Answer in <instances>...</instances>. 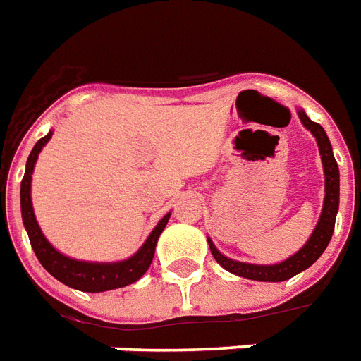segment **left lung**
Segmentation results:
<instances>
[{"label":"left lung","mask_w":361,"mask_h":361,"mask_svg":"<svg viewBox=\"0 0 361 361\" xmlns=\"http://www.w3.org/2000/svg\"><path fill=\"white\" fill-rule=\"evenodd\" d=\"M298 116H300L302 123L313 133V136L317 138V144H319L320 155H322V166H324L326 176V197L319 225H317V228H314V232L311 234L307 243H305L296 255H292L288 260H285V262L281 264H274V266H257V264H245L231 260V258H226L225 255H221V252L215 249L214 241L208 240L209 249H212V255H214L215 260H217L226 271L240 275V277H245V279L269 281V283L290 279V277H294V275L303 271V269H307L309 266L324 252V249L328 247V243H330L331 240L334 228H336V215L337 209H339V169H337L336 157H334V152H331V144L330 140H328L326 130L322 129L319 123H314V121L309 120L307 114H305L303 110H298Z\"/></svg>","instance_id":"obj_1"}]
</instances>
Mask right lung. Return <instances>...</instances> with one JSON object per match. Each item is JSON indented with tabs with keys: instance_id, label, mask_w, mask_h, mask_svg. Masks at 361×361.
Returning a JSON list of instances; mask_svg holds the SVG:
<instances>
[{
	"instance_id": "add662e5",
	"label": "right lung",
	"mask_w": 361,
	"mask_h": 361,
	"mask_svg": "<svg viewBox=\"0 0 361 361\" xmlns=\"http://www.w3.org/2000/svg\"><path fill=\"white\" fill-rule=\"evenodd\" d=\"M52 133H48L47 136H42L41 140L37 142L33 149H31L27 163H25V174L22 178V185H20V208H22V219H24V226L30 236L31 247L35 251L39 262L42 264V268L47 269L48 274L54 275L56 279L61 281L63 285L76 288L82 292H104L112 290V288H120V286H127L130 283H135L146 274V269L149 268V264L155 255V245L161 236V232L169 223L170 214H166L163 219L159 221V225L153 228L146 243L140 247V251L133 255L127 260L112 264H97V262H82V260H73V258L65 257L61 252H58L47 238L42 236L41 228L37 225L35 214H33V206H31V172L37 163V157L41 153L42 146L50 140Z\"/></svg>"
}]
</instances>
